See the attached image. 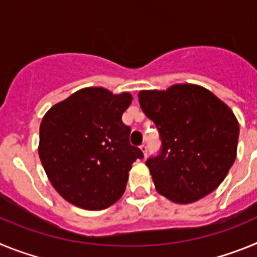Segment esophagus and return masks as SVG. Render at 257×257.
Masks as SVG:
<instances>
[{
  "label": "esophagus",
  "instance_id": "1",
  "mask_svg": "<svg viewBox=\"0 0 257 257\" xmlns=\"http://www.w3.org/2000/svg\"><path fill=\"white\" fill-rule=\"evenodd\" d=\"M140 149H142L143 154H144V157L147 156V153H148V145L147 144H142L140 145Z\"/></svg>",
  "mask_w": 257,
  "mask_h": 257
}]
</instances>
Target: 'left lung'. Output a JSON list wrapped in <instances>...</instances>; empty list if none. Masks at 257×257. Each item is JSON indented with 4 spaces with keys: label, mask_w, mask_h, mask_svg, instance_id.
<instances>
[{
    "label": "left lung",
    "mask_w": 257,
    "mask_h": 257,
    "mask_svg": "<svg viewBox=\"0 0 257 257\" xmlns=\"http://www.w3.org/2000/svg\"><path fill=\"white\" fill-rule=\"evenodd\" d=\"M139 103L162 140L161 153L145 162L157 192L188 205L216 189L237 157L239 124L231 109L192 83L143 90Z\"/></svg>",
    "instance_id": "1"
}]
</instances>
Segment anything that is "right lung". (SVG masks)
<instances>
[{
    "instance_id": "right-lung-1",
    "label": "right lung",
    "mask_w": 257,
    "mask_h": 257,
    "mask_svg": "<svg viewBox=\"0 0 257 257\" xmlns=\"http://www.w3.org/2000/svg\"><path fill=\"white\" fill-rule=\"evenodd\" d=\"M131 100L128 92L86 87L42 118L40 160L52 187L72 205L104 210L123 194L133 163L144 157L122 122Z\"/></svg>"
}]
</instances>
